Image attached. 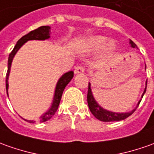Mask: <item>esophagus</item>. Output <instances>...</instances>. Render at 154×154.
<instances>
[{
  "mask_svg": "<svg viewBox=\"0 0 154 154\" xmlns=\"http://www.w3.org/2000/svg\"><path fill=\"white\" fill-rule=\"evenodd\" d=\"M84 72H85V68L82 66H78L74 70V73L75 74H82V73H83Z\"/></svg>",
  "mask_w": 154,
  "mask_h": 154,
  "instance_id": "1",
  "label": "esophagus"
}]
</instances>
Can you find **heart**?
I'll return each instance as SVG.
<instances>
[{
	"mask_svg": "<svg viewBox=\"0 0 154 154\" xmlns=\"http://www.w3.org/2000/svg\"><path fill=\"white\" fill-rule=\"evenodd\" d=\"M106 38L103 36H92L87 38L85 41L82 43V49L84 51H94L99 50L102 46V51L103 55H106L108 53L111 52L114 50L115 44L113 41H108L106 43ZM106 43L105 44L104 43Z\"/></svg>",
	"mask_w": 154,
	"mask_h": 154,
	"instance_id": "1",
	"label": "heart"
}]
</instances>
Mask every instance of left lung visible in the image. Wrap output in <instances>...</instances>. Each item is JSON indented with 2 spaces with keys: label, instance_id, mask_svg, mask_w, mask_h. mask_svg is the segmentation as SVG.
I'll use <instances>...</instances> for the list:
<instances>
[{
  "label": "left lung",
  "instance_id": "1",
  "mask_svg": "<svg viewBox=\"0 0 154 154\" xmlns=\"http://www.w3.org/2000/svg\"><path fill=\"white\" fill-rule=\"evenodd\" d=\"M130 45L132 48H137V45L135 44L134 42L132 40L130 39ZM147 81L146 82V88L144 89L143 95H142V99H143V95L146 93V89H147ZM91 84L88 83V96H87V99H88V107L90 109L91 113L98 120L101 121H104V122H109V121H122V120H125L127 117H129L130 116H131L134 111L137 109V108L138 107L139 103L141 102V100L139 101L137 107L135 108L134 109H132L131 111L130 112H125V113H116V112H111V111H109L106 110L99 105V103H97V101L95 100L93 94H92V91H91Z\"/></svg>",
  "mask_w": 154,
  "mask_h": 154
}]
</instances>
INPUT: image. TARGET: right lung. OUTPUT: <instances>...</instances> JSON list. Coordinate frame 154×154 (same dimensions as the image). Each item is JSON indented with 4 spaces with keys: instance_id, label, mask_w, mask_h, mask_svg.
Segmentation results:
<instances>
[{
    "instance_id": "1",
    "label": "right lung",
    "mask_w": 154,
    "mask_h": 154,
    "mask_svg": "<svg viewBox=\"0 0 154 154\" xmlns=\"http://www.w3.org/2000/svg\"><path fill=\"white\" fill-rule=\"evenodd\" d=\"M50 35H51V27H49V26H41V27L38 28L37 29H34L33 31L29 32V33H27L24 36H23L17 42L14 49L12 50V51L9 55L8 62H7V77H6V88H7V95H8V77H9V74H10L11 61H12L16 53L27 41H29V40H45V39H47V38L51 37ZM73 76H74V72L72 71H71V72L65 73L64 75H62L60 77L59 81L57 82L56 87H55V95H54V99H53V103L51 104V107L50 108V109L47 112L45 113L40 117V119H39L40 122H45V121L50 120L51 117L55 115V112L57 111V109H58L60 102L64 89H65L66 86L70 82V81L72 79ZM23 120L28 121L29 123H34L35 122V121H29V120H25V119H23Z\"/></svg>"
}]
</instances>
